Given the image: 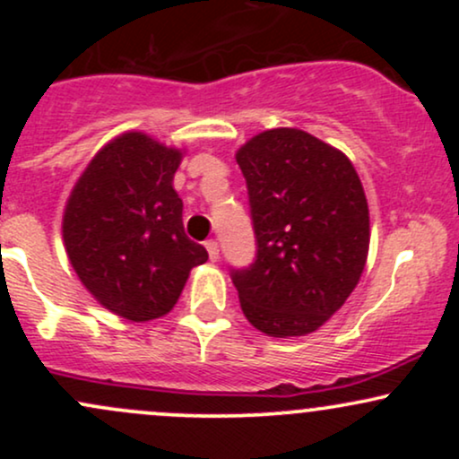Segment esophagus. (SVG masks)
Segmentation results:
<instances>
[{"label":"esophagus","instance_id":"esophagus-1","mask_svg":"<svg viewBox=\"0 0 459 459\" xmlns=\"http://www.w3.org/2000/svg\"><path fill=\"white\" fill-rule=\"evenodd\" d=\"M204 247H207V252H209V259L218 261V256H220V246H218V241L209 239L207 244H204Z\"/></svg>","mask_w":459,"mask_h":459}]
</instances>
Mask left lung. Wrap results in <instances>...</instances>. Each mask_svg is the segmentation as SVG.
<instances>
[{
  "instance_id": "8db88e82",
  "label": "left lung",
  "mask_w": 459,
  "mask_h": 459,
  "mask_svg": "<svg viewBox=\"0 0 459 459\" xmlns=\"http://www.w3.org/2000/svg\"><path fill=\"white\" fill-rule=\"evenodd\" d=\"M246 177L256 259L233 270L246 319L278 339L315 332L360 281L368 204L345 152L302 129H270L235 155Z\"/></svg>"
}]
</instances>
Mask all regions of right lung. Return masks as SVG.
<instances>
[{
    "label": "right lung",
    "instance_id": "right-lung-1",
    "mask_svg": "<svg viewBox=\"0 0 459 459\" xmlns=\"http://www.w3.org/2000/svg\"><path fill=\"white\" fill-rule=\"evenodd\" d=\"M183 151L142 131L103 146L66 200L62 237L73 270L101 307L151 321L170 313L207 250L183 229L172 178Z\"/></svg>",
    "mask_w": 459,
    "mask_h": 459
}]
</instances>
